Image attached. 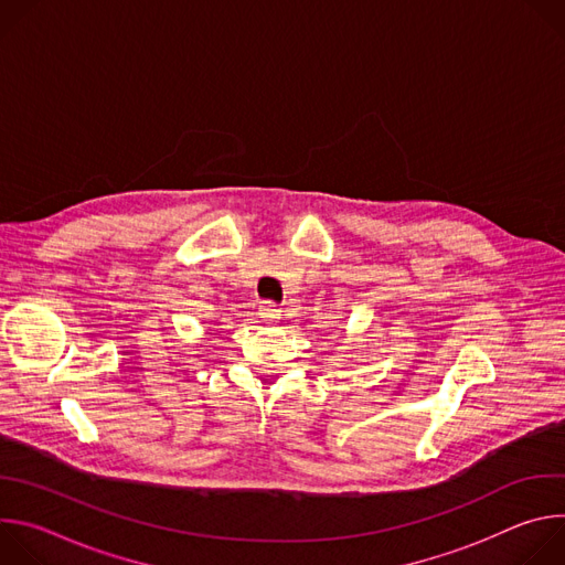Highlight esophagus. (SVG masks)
Wrapping results in <instances>:
<instances>
[{"label":"esophagus","mask_w":565,"mask_h":565,"mask_svg":"<svg viewBox=\"0 0 565 565\" xmlns=\"http://www.w3.org/2000/svg\"><path fill=\"white\" fill-rule=\"evenodd\" d=\"M259 315H262L266 321H277V319H281L284 310H281L277 303H273V301H264V303L259 306Z\"/></svg>","instance_id":"esophagus-1"}]
</instances>
